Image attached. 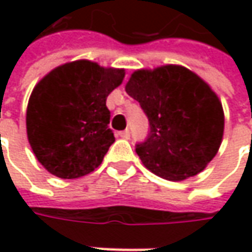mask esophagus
<instances>
[{"label":"esophagus","instance_id":"34e87169","mask_svg":"<svg viewBox=\"0 0 252 252\" xmlns=\"http://www.w3.org/2000/svg\"><path fill=\"white\" fill-rule=\"evenodd\" d=\"M118 136H119V137H122V139H130V131L129 130L119 131V133H118Z\"/></svg>","mask_w":252,"mask_h":252}]
</instances>
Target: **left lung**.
<instances>
[{"mask_svg": "<svg viewBox=\"0 0 252 252\" xmlns=\"http://www.w3.org/2000/svg\"><path fill=\"white\" fill-rule=\"evenodd\" d=\"M125 90L150 122L149 139L136 147L146 168L177 182L208 167L223 140L224 112L203 78L184 65L165 64L136 70Z\"/></svg>", "mask_w": 252, "mask_h": 252, "instance_id": "left-lung-1", "label": "left lung"}]
</instances>
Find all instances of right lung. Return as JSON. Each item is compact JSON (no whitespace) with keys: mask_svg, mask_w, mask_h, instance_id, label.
Masks as SVG:
<instances>
[{"mask_svg":"<svg viewBox=\"0 0 252 252\" xmlns=\"http://www.w3.org/2000/svg\"><path fill=\"white\" fill-rule=\"evenodd\" d=\"M125 68L91 60L68 62L34 85L26 109V134L37 161L54 177L74 179L101 165L115 141L106 98Z\"/></svg>","mask_w":252,"mask_h":252,"instance_id":"right-lung-1","label":"right lung"}]
</instances>
